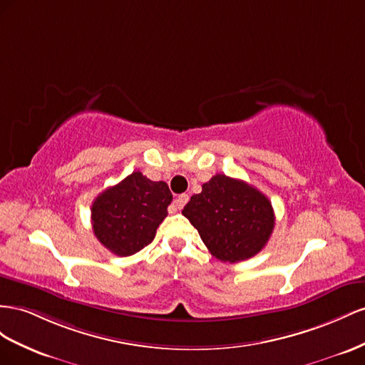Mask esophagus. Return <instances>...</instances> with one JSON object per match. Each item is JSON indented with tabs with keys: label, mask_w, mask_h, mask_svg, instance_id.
Wrapping results in <instances>:
<instances>
[{
	"label": "esophagus",
	"mask_w": 365,
	"mask_h": 365,
	"mask_svg": "<svg viewBox=\"0 0 365 365\" xmlns=\"http://www.w3.org/2000/svg\"><path fill=\"white\" fill-rule=\"evenodd\" d=\"M188 194H180L179 197H177V199L174 200V206H175V210H182V207L186 205V202H188Z\"/></svg>",
	"instance_id": "obj_1"
}]
</instances>
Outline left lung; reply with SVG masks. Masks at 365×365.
Segmentation results:
<instances>
[{"instance_id":"8db88e82","label":"left lung","mask_w":365,"mask_h":365,"mask_svg":"<svg viewBox=\"0 0 365 365\" xmlns=\"http://www.w3.org/2000/svg\"><path fill=\"white\" fill-rule=\"evenodd\" d=\"M182 214L199 231L210 252L237 263L257 255L275 226L272 203L252 185L215 174L194 194Z\"/></svg>"}]
</instances>
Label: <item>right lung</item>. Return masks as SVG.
<instances>
[{
    "instance_id": "add662e5",
    "label": "right lung",
    "mask_w": 365,
    "mask_h": 365,
    "mask_svg": "<svg viewBox=\"0 0 365 365\" xmlns=\"http://www.w3.org/2000/svg\"><path fill=\"white\" fill-rule=\"evenodd\" d=\"M171 200L173 194L165 182H153L134 171L93 202V232L113 254H136L154 240Z\"/></svg>"
}]
</instances>
